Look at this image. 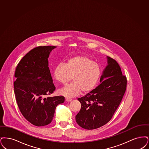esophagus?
I'll use <instances>...</instances> for the list:
<instances>
[{
  "label": "esophagus",
  "instance_id": "esophagus-1",
  "mask_svg": "<svg viewBox=\"0 0 149 149\" xmlns=\"http://www.w3.org/2000/svg\"><path fill=\"white\" fill-rule=\"evenodd\" d=\"M65 101H67V102H70V101H72V100L71 98H65Z\"/></svg>",
  "mask_w": 149,
  "mask_h": 149
}]
</instances>
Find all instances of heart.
<instances>
[{
  "instance_id": "heart-1",
  "label": "heart",
  "mask_w": 149,
  "mask_h": 149,
  "mask_svg": "<svg viewBox=\"0 0 149 149\" xmlns=\"http://www.w3.org/2000/svg\"><path fill=\"white\" fill-rule=\"evenodd\" d=\"M53 75L58 82L63 85L70 82L72 77L73 82L59 92L65 97H73L81 91L84 93L92 91L100 78L101 70L91 58L81 56L69 59L65 65H57Z\"/></svg>"
}]
</instances>
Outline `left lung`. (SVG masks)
<instances>
[{
  "instance_id": "left-lung-1",
  "label": "left lung",
  "mask_w": 149,
  "mask_h": 149,
  "mask_svg": "<svg viewBox=\"0 0 149 149\" xmlns=\"http://www.w3.org/2000/svg\"><path fill=\"white\" fill-rule=\"evenodd\" d=\"M107 65L96 88L78 98L81 109L76 116L79 126L87 130L96 129L109 122L125 93L127 78L113 58L107 57Z\"/></svg>"
}]
</instances>
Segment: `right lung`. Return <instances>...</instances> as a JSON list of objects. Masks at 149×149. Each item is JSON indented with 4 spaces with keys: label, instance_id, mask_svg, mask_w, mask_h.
I'll use <instances>...</instances> for the list:
<instances>
[{
    "label": "right lung",
    "instance_id": "add662e5",
    "mask_svg": "<svg viewBox=\"0 0 149 149\" xmlns=\"http://www.w3.org/2000/svg\"><path fill=\"white\" fill-rule=\"evenodd\" d=\"M55 46H39L31 50L17 65L14 93L20 111L36 126L52 122L57 106L65 102L62 96L45 97L56 90L48 67L49 54Z\"/></svg>",
    "mask_w": 149,
    "mask_h": 149
}]
</instances>
